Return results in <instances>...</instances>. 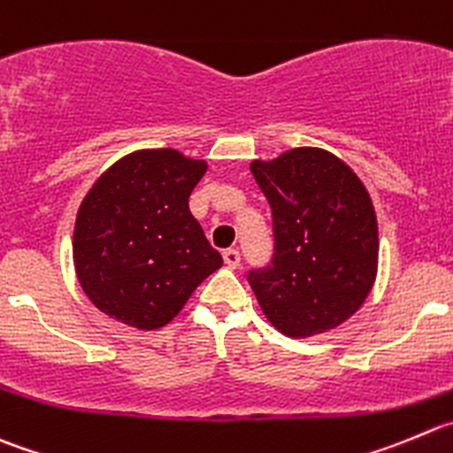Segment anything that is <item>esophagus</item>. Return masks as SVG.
I'll use <instances>...</instances> for the list:
<instances>
[{
	"label": "esophagus",
	"instance_id": "obj_1",
	"mask_svg": "<svg viewBox=\"0 0 453 453\" xmlns=\"http://www.w3.org/2000/svg\"><path fill=\"white\" fill-rule=\"evenodd\" d=\"M222 257H224V262H226V266H231V269L240 266V251H238V249H224Z\"/></svg>",
	"mask_w": 453,
	"mask_h": 453
}]
</instances>
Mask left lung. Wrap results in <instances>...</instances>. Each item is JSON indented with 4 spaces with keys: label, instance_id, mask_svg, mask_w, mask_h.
I'll return each mask as SVG.
<instances>
[{
    "label": "left lung",
    "instance_id": "obj_1",
    "mask_svg": "<svg viewBox=\"0 0 453 453\" xmlns=\"http://www.w3.org/2000/svg\"><path fill=\"white\" fill-rule=\"evenodd\" d=\"M251 173L273 218V256L247 280L273 326L304 338L342 325L372 291L378 226L356 173L322 149H291Z\"/></svg>",
    "mask_w": 453,
    "mask_h": 453
}]
</instances>
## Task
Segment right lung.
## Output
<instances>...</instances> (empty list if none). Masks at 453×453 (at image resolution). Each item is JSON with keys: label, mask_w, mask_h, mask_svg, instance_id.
I'll return each instance as SVG.
<instances>
[{"label": "right lung", "mask_w": 453, "mask_h": 453, "mask_svg": "<svg viewBox=\"0 0 453 453\" xmlns=\"http://www.w3.org/2000/svg\"><path fill=\"white\" fill-rule=\"evenodd\" d=\"M206 162L173 149L137 150L102 175L77 213V280L106 316L159 329L222 266L188 211Z\"/></svg>", "instance_id": "1"}]
</instances>
